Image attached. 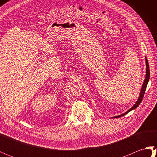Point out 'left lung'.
<instances>
[{"mask_svg": "<svg viewBox=\"0 0 157 157\" xmlns=\"http://www.w3.org/2000/svg\"><path fill=\"white\" fill-rule=\"evenodd\" d=\"M146 59V78L144 79V83H143V85H142V87L141 88V91H140V96L138 97V101H136V104L132 106V107L131 109H129L128 111H126L125 113H123V114L120 115H118V116H115V117H113L112 118H117V117H122L123 115H126L127 113H128L129 111H132V110L135 109L136 108H137L138 105L140 104L142 99H143V97H144V93H145V91H146V86H147V84H148V82L149 81V79H150V69H149V65H148V60H147V58H145Z\"/></svg>", "mask_w": 157, "mask_h": 157, "instance_id": "left-lung-1", "label": "left lung"}]
</instances>
